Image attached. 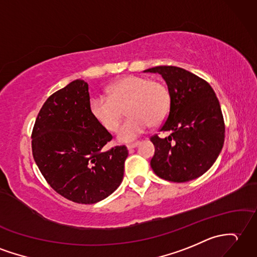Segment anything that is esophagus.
I'll list each match as a JSON object with an SVG mask.
<instances>
[{"instance_id": "1", "label": "esophagus", "mask_w": 257, "mask_h": 257, "mask_svg": "<svg viewBox=\"0 0 257 257\" xmlns=\"http://www.w3.org/2000/svg\"><path fill=\"white\" fill-rule=\"evenodd\" d=\"M140 145V142L139 141H137V142H135V143H131V145H128L127 146V149L128 150H131V149H135V148H137Z\"/></svg>"}]
</instances>
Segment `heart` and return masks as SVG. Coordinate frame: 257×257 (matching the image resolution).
<instances>
[{"label":"heart","mask_w":257,"mask_h":257,"mask_svg":"<svg viewBox=\"0 0 257 257\" xmlns=\"http://www.w3.org/2000/svg\"><path fill=\"white\" fill-rule=\"evenodd\" d=\"M108 96L99 95L89 100V111L101 127L109 133L117 130L127 108L130 117L118 130V140L130 142L150 126H158L168 118L171 92L164 83L145 76L127 75L115 81L107 89Z\"/></svg>","instance_id":"obj_1"}]
</instances>
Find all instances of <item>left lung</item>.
<instances>
[{
	"mask_svg": "<svg viewBox=\"0 0 257 257\" xmlns=\"http://www.w3.org/2000/svg\"><path fill=\"white\" fill-rule=\"evenodd\" d=\"M162 75L171 92V109L160 131L151 137L156 148L151 168L165 181L195 180L216 162L224 142V121L216 93L205 80L189 71L172 67L145 70Z\"/></svg>",
	"mask_w": 257,
	"mask_h": 257,
	"instance_id": "8db88e82",
	"label": "left lung"
}]
</instances>
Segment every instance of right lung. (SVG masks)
<instances>
[{
  "mask_svg": "<svg viewBox=\"0 0 257 257\" xmlns=\"http://www.w3.org/2000/svg\"><path fill=\"white\" fill-rule=\"evenodd\" d=\"M111 138L91 115L87 83L75 80L41 107L32 134L33 156L58 194L77 204H95L123 178L127 148L101 151Z\"/></svg>",
  "mask_w": 257,
  "mask_h": 257,
  "instance_id": "1",
  "label": "right lung"
}]
</instances>
